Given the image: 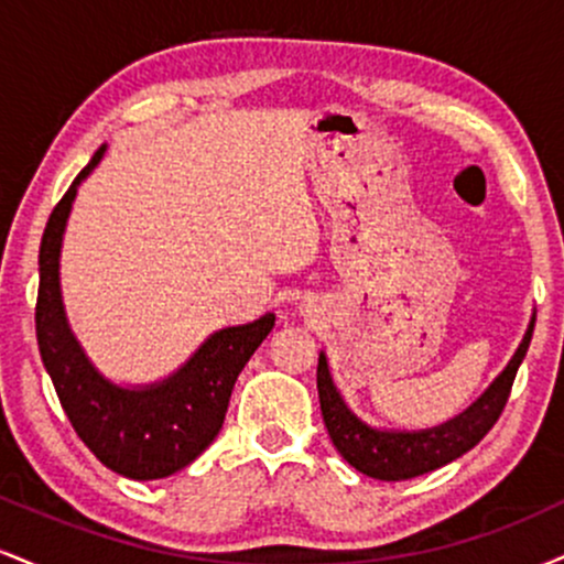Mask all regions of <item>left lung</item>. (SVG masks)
Segmentation results:
<instances>
[{"instance_id":"1","label":"left lung","mask_w":564,"mask_h":564,"mask_svg":"<svg viewBox=\"0 0 564 564\" xmlns=\"http://www.w3.org/2000/svg\"><path fill=\"white\" fill-rule=\"evenodd\" d=\"M533 326L535 315L530 318L528 332L522 336L517 352L511 355L507 368L498 373L494 384H490L467 411L458 413L451 422L419 432L373 430V426L360 422V419L349 411L345 400H341L339 390L334 387L326 355L321 352L318 398L323 422H326L334 448L341 453V458H345L349 467L364 471V475L373 477V480L387 482L411 480V477L426 475V471L445 467L453 458L464 456V453L475 448V445L488 435L490 426H494L498 422V416H501L503 405H507L509 400L511 384H514L517 368H520L522 358H525L530 347Z\"/></svg>"}]
</instances>
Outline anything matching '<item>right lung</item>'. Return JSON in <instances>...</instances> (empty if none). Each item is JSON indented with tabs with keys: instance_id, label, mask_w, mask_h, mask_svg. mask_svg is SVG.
I'll use <instances>...</instances> for the list:
<instances>
[{
	"instance_id": "obj_1",
	"label": "right lung",
	"mask_w": 564,
	"mask_h": 564,
	"mask_svg": "<svg viewBox=\"0 0 564 564\" xmlns=\"http://www.w3.org/2000/svg\"><path fill=\"white\" fill-rule=\"evenodd\" d=\"M102 153L106 145L97 148L93 161L57 200L44 228L36 296L39 355L82 443L116 475L161 480L196 462L223 430L232 384L273 332L275 315L215 332L183 368L156 384L119 387L102 377L70 332L61 296V246L70 204Z\"/></svg>"
}]
</instances>
